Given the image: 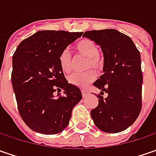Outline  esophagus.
<instances>
[{"mask_svg":"<svg viewBox=\"0 0 156 156\" xmlns=\"http://www.w3.org/2000/svg\"><path fill=\"white\" fill-rule=\"evenodd\" d=\"M81 94H82V96L85 97V96H87V94H88V91L86 90V89H82L81 90Z\"/></svg>","mask_w":156,"mask_h":156,"instance_id":"34e87169","label":"esophagus"}]
</instances>
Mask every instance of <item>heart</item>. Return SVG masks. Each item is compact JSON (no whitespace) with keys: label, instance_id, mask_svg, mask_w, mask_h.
<instances>
[{"label":"heart","instance_id":"heart-1","mask_svg":"<svg viewBox=\"0 0 156 156\" xmlns=\"http://www.w3.org/2000/svg\"><path fill=\"white\" fill-rule=\"evenodd\" d=\"M75 51L77 55L87 57L85 69H94L100 71L103 69L104 61L100 55L99 47L93 40L84 38L80 40L75 45ZM59 64L64 73H69L73 68V58L68 49H64L59 55ZM96 75L93 69L83 73H74L69 77L71 85L80 88H86L89 83L95 80Z\"/></svg>","mask_w":156,"mask_h":156}]
</instances>
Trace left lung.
Here are the masks:
<instances>
[{
	"instance_id": "8db88e82",
	"label": "left lung",
	"mask_w": 156,
	"mask_h": 156,
	"mask_svg": "<svg viewBox=\"0 0 156 156\" xmlns=\"http://www.w3.org/2000/svg\"><path fill=\"white\" fill-rule=\"evenodd\" d=\"M83 36L101 46L104 55V74L94 83L101 90L90 112L94 123L107 133L122 132L135 122L142 107L140 52L129 36L115 29L86 31Z\"/></svg>"
}]
</instances>
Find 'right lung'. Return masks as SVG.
I'll use <instances>...</instances> for the list:
<instances>
[{"mask_svg": "<svg viewBox=\"0 0 156 156\" xmlns=\"http://www.w3.org/2000/svg\"><path fill=\"white\" fill-rule=\"evenodd\" d=\"M83 32L39 31L23 40L13 55L12 86L23 122L43 135L62 131L81 100L80 88L68 82L59 55ZM64 90L63 96L54 92Z\"/></svg>", "mask_w": 156, "mask_h": 156, "instance_id": "add662e5", "label": "right lung"}]
</instances>
